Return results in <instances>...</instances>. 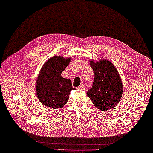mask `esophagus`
I'll list each match as a JSON object with an SVG mask.
<instances>
[{
	"mask_svg": "<svg viewBox=\"0 0 153 153\" xmlns=\"http://www.w3.org/2000/svg\"><path fill=\"white\" fill-rule=\"evenodd\" d=\"M85 85L82 84V85H80L78 87V90H85Z\"/></svg>",
	"mask_w": 153,
	"mask_h": 153,
	"instance_id": "esophagus-1",
	"label": "esophagus"
}]
</instances>
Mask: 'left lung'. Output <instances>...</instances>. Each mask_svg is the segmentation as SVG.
Wrapping results in <instances>:
<instances>
[{"label": "left lung", "mask_w": 153, "mask_h": 153, "mask_svg": "<svg viewBox=\"0 0 153 153\" xmlns=\"http://www.w3.org/2000/svg\"><path fill=\"white\" fill-rule=\"evenodd\" d=\"M90 63L94 78L92 87L87 94L94 105L101 111L115 107L123 94L122 81L117 69L108 60L97 62L90 61Z\"/></svg>", "instance_id": "1"}]
</instances>
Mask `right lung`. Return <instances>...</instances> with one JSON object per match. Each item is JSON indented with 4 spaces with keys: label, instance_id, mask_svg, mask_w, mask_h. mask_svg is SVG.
I'll list each match as a JSON object with an SVG mask.
<instances>
[{
    "label": "right lung",
    "instance_id": "obj_1",
    "mask_svg": "<svg viewBox=\"0 0 153 153\" xmlns=\"http://www.w3.org/2000/svg\"><path fill=\"white\" fill-rule=\"evenodd\" d=\"M71 61V58L53 56L42 67L36 80V92L39 100L46 107L54 109L63 107L71 91L75 90L71 80L61 75Z\"/></svg>",
    "mask_w": 153,
    "mask_h": 153
}]
</instances>
